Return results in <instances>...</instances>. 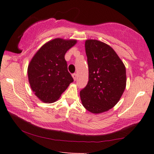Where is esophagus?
Returning <instances> with one entry per match:
<instances>
[{"instance_id":"34e87169","label":"esophagus","mask_w":154,"mask_h":154,"mask_svg":"<svg viewBox=\"0 0 154 154\" xmlns=\"http://www.w3.org/2000/svg\"><path fill=\"white\" fill-rule=\"evenodd\" d=\"M72 77H73V80H74V81H76V79H77V74H76V73H73V74H72Z\"/></svg>"}]
</instances>
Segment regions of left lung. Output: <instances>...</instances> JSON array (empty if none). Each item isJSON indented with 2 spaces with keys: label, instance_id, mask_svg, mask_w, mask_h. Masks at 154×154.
<instances>
[{
  "label": "left lung",
  "instance_id": "8db88e82",
  "mask_svg": "<svg viewBox=\"0 0 154 154\" xmlns=\"http://www.w3.org/2000/svg\"><path fill=\"white\" fill-rule=\"evenodd\" d=\"M85 47L89 81L80 97L83 106L97 114L119 102L126 87L125 66L114 50L102 41L86 40Z\"/></svg>",
  "mask_w": 154,
  "mask_h": 154
}]
</instances>
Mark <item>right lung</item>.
I'll return each instance as SVG.
<instances>
[{
  "instance_id": "obj_1",
  "label": "right lung",
  "mask_w": 154,
  "mask_h": 154,
  "mask_svg": "<svg viewBox=\"0 0 154 154\" xmlns=\"http://www.w3.org/2000/svg\"><path fill=\"white\" fill-rule=\"evenodd\" d=\"M76 40L54 38L36 52L29 64V82L35 95L45 103L56 102L73 79L64 55Z\"/></svg>"
}]
</instances>
